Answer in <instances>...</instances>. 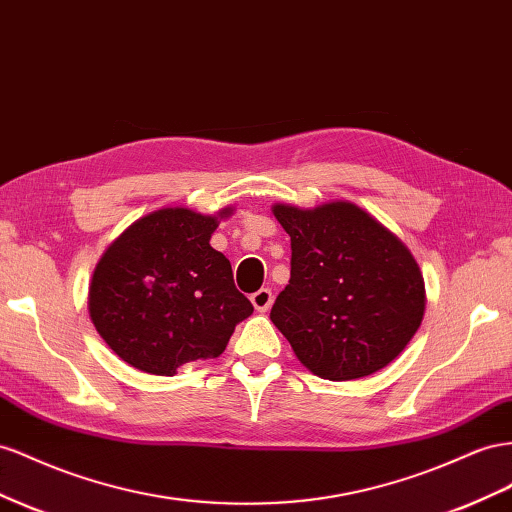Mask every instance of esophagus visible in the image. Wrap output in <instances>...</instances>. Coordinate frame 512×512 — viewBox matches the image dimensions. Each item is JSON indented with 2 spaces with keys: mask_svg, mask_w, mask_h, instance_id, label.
Instances as JSON below:
<instances>
[{
  "mask_svg": "<svg viewBox=\"0 0 512 512\" xmlns=\"http://www.w3.org/2000/svg\"><path fill=\"white\" fill-rule=\"evenodd\" d=\"M250 299H252V306L258 312H267L273 303V293H271V288H260Z\"/></svg>",
  "mask_w": 512,
  "mask_h": 512,
  "instance_id": "esophagus-1",
  "label": "esophagus"
}]
</instances>
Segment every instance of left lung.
I'll list each match as a JSON object with an SVG mask.
<instances>
[{"label": "left lung", "mask_w": 512, "mask_h": 512, "mask_svg": "<svg viewBox=\"0 0 512 512\" xmlns=\"http://www.w3.org/2000/svg\"><path fill=\"white\" fill-rule=\"evenodd\" d=\"M290 237V280L271 321L299 362L329 381L372 375L403 353L426 306L409 247L349 200L273 204Z\"/></svg>", "instance_id": "left-lung-1"}]
</instances>
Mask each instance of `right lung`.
<instances>
[{"label": "right lung", "instance_id": "right-lung-1", "mask_svg": "<svg viewBox=\"0 0 512 512\" xmlns=\"http://www.w3.org/2000/svg\"><path fill=\"white\" fill-rule=\"evenodd\" d=\"M232 211L168 206L137 219L103 252L88 312L122 362L172 377L187 362L222 355L234 327L254 312L234 286L230 260L209 243Z\"/></svg>", "mask_w": 512, "mask_h": 512}]
</instances>
